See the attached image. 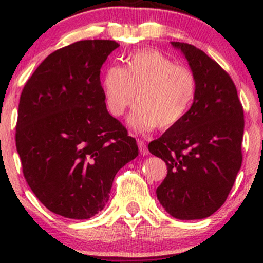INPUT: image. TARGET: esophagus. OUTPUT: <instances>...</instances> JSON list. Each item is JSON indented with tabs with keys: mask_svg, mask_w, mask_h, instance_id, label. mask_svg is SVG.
Here are the masks:
<instances>
[{
	"mask_svg": "<svg viewBox=\"0 0 263 263\" xmlns=\"http://www.w3.org/2000/svg\"><path fill=\"white\" fill-rule=\"evenodd\" d=\"M137 144H138V149H140V153H141V155H143V156H147V155H148V149H147L146 144H144V142H143V141L138 140V141H137Z\"/></svg>",
	"mask_w": 263,
	"mask_h": 263,
	"instance_id": "obj_1",
	"label": "esophagus"
}]
</instances>
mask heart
Instances as JSON below:
<instances>
[{
	"label": "heart",
	"instance_id": "obj_1",
	"mask_svg": "<svg viewBox=\"0 0 263 263\" xmlns=\"http://www.w3.org/2000/svg\"><path fill=\"white\" fill-rule=\"evenodd\" d=\"M107 110L121 116L135 102L129 125L137 131L170 129L186 116L197 96V79L185 66L176 65L156 49H142L126 58V68L110 65L102 75Z\"/></svg>",
	"mask_w": 263,
	"mask_h": 263
}]
</instances>
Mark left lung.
Returning a JSON list of instances; mask_svg holds the SVG:
<instances>
[{"label": "left lung", "mask_w": 263, "mask_h": 263, "mask_svg": "<svg viewBox=\"0 0 263 263\" xmlns=\"http://www.w3.org/2000/svg\"><path fill=\"white\" fill-rule=\"evenodd\" d=\"M197 79V96L182 122L148 144L167 164L156 190L165 211L179 220L204 219L225 203L241 168L243 110L224 69L194 45L172 42Z\"/></svg>", "instance_id": "1"}]
</instances>
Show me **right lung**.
<instances>
[{
    "mask_svg": "<svg viewBox=\"0 0 263 263\" xmlns=\"http://www.w3.org/2000/svg\"><path fill=\"white\" fill-rule=\"evenodd\" d=\"M120 44L79 41L55 50L21 93L16 147L23 176L47 209L90 219L104 209L114 178L138 156L135 138L108 114L100 69Z\"/></svg>",
    "mask_w": 263,
    "mask_h": 263,
    "instance_id": "obj_1",
    "label": "right lung"
}]
</instances>
